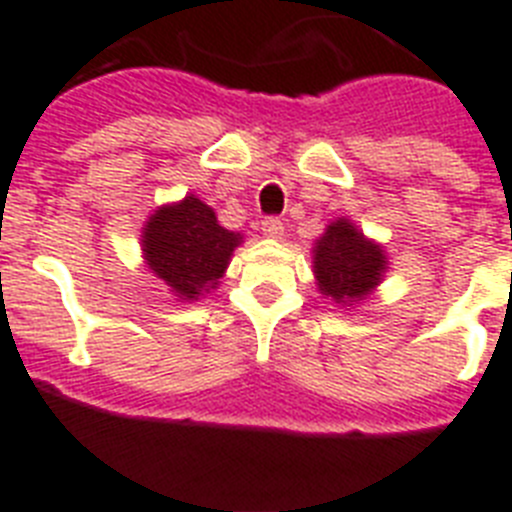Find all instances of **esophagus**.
<instances>
[{"mask_svg":"<svg viewBox=\"0 0 512 512\" xmlns=\"http://www.w3.org/2000/svg\"><path fill=\"white\" fill-rule=\"evenodd\" d=\"M263 234L270 236V239H278V236L284 234V220L276 218V215H268L263 220Z\"/></svg>","mask_w":512,"mask_h":512,"instance_id":"34e87169","label":"esophagus"}]
</instances>
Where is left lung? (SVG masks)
Here are the masks:
<instances>
[{
	"label": "left lung",
	"instance_id": "left-lung-1",
	"mask_svg": "<svg viewBox=\"0 0 512 512\" xmlns=\"http://www.w3.org/2000/svg\"><path fill=\"white\" fill-rule=\"evenodd\" d=\"M313 268L318 289L336 302H355L381 281L386 257L381 247L368 242L350 220H336L315 242Z\"/></svg>",
	"mask_w": 512,
	"mask_h": 512
}]
</instances>
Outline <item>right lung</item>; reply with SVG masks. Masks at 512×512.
<instances>
[{
    "label": "right lung",
    "instance_id": "add662e5",
    "mask_svg": "<svg viewBox=\"0 0 512 512\" xmlns=\"http://www.w3.org/2000/svg\"><path fill=\"white\" fill-rule=\"evenodd\" d=\"M141 242L149 270L181 299H197L215 289L242 234L220 226L213 207L186 197L178 205L160 207L149 218Z\"/></svg>",
    "mask_w": 512,
    "mask_h": 512
}]
</instances>
